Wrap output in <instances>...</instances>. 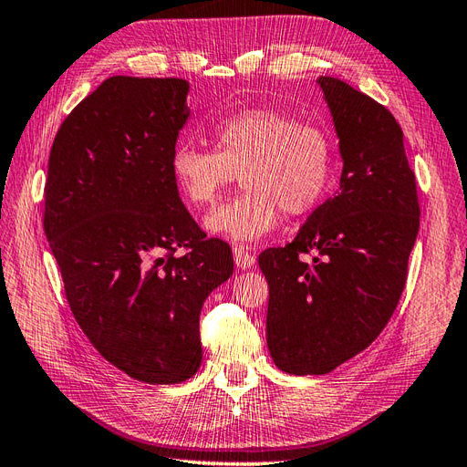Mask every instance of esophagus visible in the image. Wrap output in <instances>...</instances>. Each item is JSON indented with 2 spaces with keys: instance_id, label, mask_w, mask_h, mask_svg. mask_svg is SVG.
<instances>
[{
  "instance_id": "1",
  "label": "esophagus",
  "mask_w": 467,
  "mask_h": 467,
  "mask_svg": "<svg viewBox=\"0 0 467 467\" xmlns=\"http://www.w3.org/2000/svg\"><path fill=\"white\" fill-rule=\"evenodd\" d=\"M233 256H234L236 268H241V270H248V268H252V265L256 264L254 254H252V252H248V248L243 246V244H234L233 246Z\"/></svg>"
}]
</instances>
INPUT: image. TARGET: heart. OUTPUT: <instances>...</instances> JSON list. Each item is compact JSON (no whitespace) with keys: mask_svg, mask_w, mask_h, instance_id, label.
Wrapping results in <instances>:
<instances>
[{"mask_svg":"<svg viewBox=\"0 0 467 467\" xmlns=\"http://www.w3.org/2000/svg\"><path fill=\"white\" fill-rule=\"evenodd\" d=\"M215 150L180 144L170 170L185 203L209 207L241 176L244 193L213 211L205 229L234 243L268 234L287 217H301L325 197L335 168V144L327 129L297 115L250 108L213 129Z\"/></svg>","mask_w":467,"mask_h":467,"instance_id":"obj_1","label":"heart"}]
</instances>
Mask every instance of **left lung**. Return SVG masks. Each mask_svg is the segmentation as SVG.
I'll return each mask as SVG.
<instances>
[{"mask_svg": "<svg viewBox=\"0 0 467 467\" xmlns=\"http://www.w3.org/2000/svg\"><path fill=\"white\" fill-rule=\"evenodd\" d=\"M317 82L340 140V190L289 244L258 258L270 287L265 340L293 376L328 374L379 337L405 289L420 217L395 117L338 78ZM311 249L317 256L305 263Z\"/></svg>", "mask_w": 467, "mask_h": 467, "instance_id": "8db88e82", "label": "left lung"}]
</instances>
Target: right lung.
I'll list each match as a JSON object with an SVG mask.
<instances>
[{
  "mask_svg": "<svg viewBox=\"0 0 467 467\" xmlns=\"http://www.w3.org/2000/svg\"><path fill=\"white\" fill-rule=\"evenodd\" d=\"M188 91L180 78H108L64 119L45 185L76 323L108 362L158 385L199 369V313L233 275L231 246L205 238L171 178Z\"/></svg>",
  "mask_w": 467,
  "mask_h": 467,
  "instance_id": "right-lung-1",
  "label": "right lung"
}]
</instances>
